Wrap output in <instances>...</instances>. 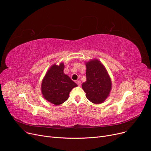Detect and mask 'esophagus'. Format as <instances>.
<instances>
[{"label": "esophagus", "instance_id": "1", "mask_svg": "<svg viewBox=\"0 0 151 151\" xmlns=\"http://www.w3.org/2000/svg\"><path fill=\"white\" fill-rule=\"evenodd\" d=\"M76 83H77L78 86H81V81H76Z\"/></svg>", "mask_w": 151, "mask_h": 151}]
</instances>
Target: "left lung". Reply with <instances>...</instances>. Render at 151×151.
<instances>
[{"mask_svg": "<svg viewBox=\"0 0 151 151\" xmlns=\"http://www.w3.org/2000/svg\"><path fill=\"white\" fill-rule=\"evenodd\" d=\"M86 77L82 87L87 99L96 104L103 103L109 95L112 87L111 78L103 64L97 59L86 62Z\"/></svg>", "mask_w": 151, "mask_h": 151, "instance_id": "8db88e82", "label": "left lung"}]
</instances>
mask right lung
<instances>
[{
  "label": "right lung",
  "instance_id": "add662e5",
  "mask_svg": "<svg viewBox=\"0 0 151 151\" xmlns=\"http://www.w3.org/2000/svg\"><path fill=\"white\" fill-rule=\"evenodd\" d=\"M64 63L56 64L51 66L43 78L41 91L44 98L56 106L65 102L69 98V93L77 85L64 74Z\"/></svg>",
  "mask_w": 151,
  "mask_h": 151
}]
</instances>
